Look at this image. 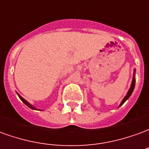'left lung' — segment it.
<instances>
[{
	"label": "left lung",
	"mask_w": 149,
	"mask_h": 149,
	"mask_svg": "<svg viewBox=\"0 0 149 149\" xmlns=\"http://www.w3.org/2000/svg\"><path fill=\"white\" fill-rule=\"evenodd\" d=\"M135 75H136V69L134 68V70H133V77H132V83H131V85H130V88H129V89H128L127 94L125 95V97L123 98V100H122V101L120 102V104L119 107L121 106L122 104L125 103L126 100H128V98L130 97V96L132 95V93L133 90H134L135 83H136V78H135Z\"/></svg>",
	"instance_id": "obj_1"
}]
</instances>
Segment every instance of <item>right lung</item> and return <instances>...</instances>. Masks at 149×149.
<instances>
[{"mask_svg":"<svg viewBox=\"0 0 149 149\" xmlns=\"http://www.w3.org/2000/svg\"><path fill=\"white\" fill-rule=\"evenodd\" d=\"M17 95H18V97H19V98H20V99H21V101H22V102H23V103H24V104H25V105H27V106L29 107V108H30L31 109L38 110V109H37L36 107H34L33 105H32V104H31L30 103H29V102H28L27 100H24V98H23V97H21V95H20V94L17 93ZM39 110H40V109H39Z\"/></svg>","mask_w":149,"mask_h":149,"instance_id":"add662e5","label":"right lung"}]
</instances>
